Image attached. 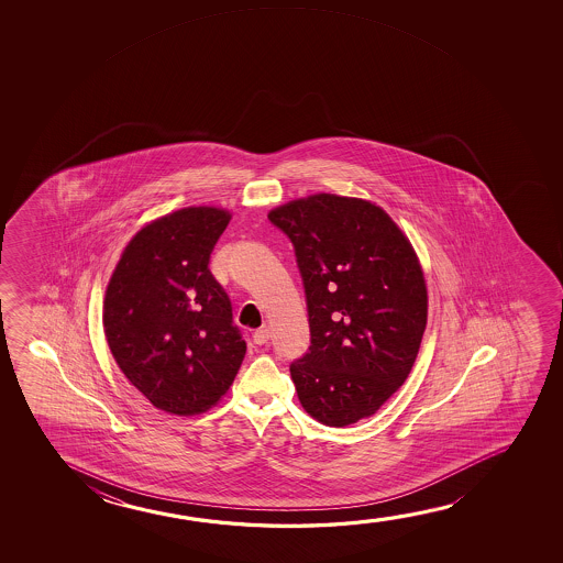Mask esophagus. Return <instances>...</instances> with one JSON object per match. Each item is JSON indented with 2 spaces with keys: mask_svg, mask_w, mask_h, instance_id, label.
<instances>
[{
  "mask_svg": "<svg viewBox=\"0 0 563 563\" xmlns=\"http://www.w3.org/2000/svg\"><path fill=\"white\" fill-rule=\"evenodd\" d=\"M254 342L257 346L267 344V342H269V329H267V327H260V329L254 332Z\"/></svg>",
  "mask_w": 563,
  "mask_h": 563,
  "instance_id": "esophagus-1",
  "label": "esophagus"
}]
</instances>
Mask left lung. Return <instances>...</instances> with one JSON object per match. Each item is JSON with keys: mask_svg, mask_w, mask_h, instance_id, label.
<instances>
[{"mask_svg": "<svg viewBox=\"0 0 563 563\" xmlns=\"http://www.w3.org/2000/svg\"><path fill=\"white\" fill-rule=\"evenodd\" d=\"M292 242L311 344L290 363L309 416L329 427L369 417L416 363L427 327V286L409 240L383 209L316 194L273 209Z\"/></svg>", "mask_w": 563, "mask_h": 563, "instance_id": "left-lung-1", "label": "left lung"}]
</instances>
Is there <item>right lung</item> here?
<instances>
[{
	"label": "right lung",
	"instance_id": "1",
	"mask_svg": "<svg viewBox=\"0 0 563 563\" xmlns=\"http://www.w3.org/2000/svg\"><path fill=\"white\" fill-rule=\"evenodd\" d=\"M229 221L217 208L162 217L129 242L109 280L103 327L111 354L155 408L175 416L221 400L246 354L229 294L209 271Z\"/></svg>",
	"mask_w": 563,
	"mask_h": 563
}]
</instances>
